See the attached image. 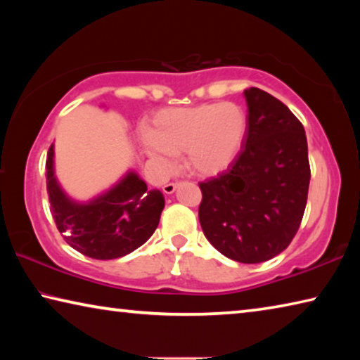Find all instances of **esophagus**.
<instances>
[{
    "instance_id": "obj_1",
    "label": "esophagus",
    "mask_w": 360,
    "mask_h": 360,
    "mask_svg": "<svg viewBox=\"0 0 360 360\" xmlns=\"http://www.w3.org/2000/svg\"><path fill=\"white\" fill-rule=\"evenodd\" d=\"M179 187V182H168V184L163 186V192H165L167 195H172L176 192V188Z\"/></svg>"
}]
</instances>
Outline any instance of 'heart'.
<instances>
[{"instance_id":"b5f03b06","label":"heart","mask_w":360,"mask_h":360,"mask_svg":"<svg viewBox=\"0 0 360 360\" xmlns=\"http://www.w3.org/2000/svg\"><path fill=\"white\" fill-rule=\"evenodd\" d=\"M249 131L246 109L238 103H203L158 111L148 125L149 157L163 169L184 154L186 167L197 176L221 174L245 148Z\"/></svg>"}]
</instances>
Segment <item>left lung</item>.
Segmentation results:
<instances>
[{
	"mask_svg": "<svg viewBox=\"0 0 360 360\" xmlns=\"http://www.w3.org/2000/svg\"><path fill=\"white\" fill-rule=\"evenodd\" d=\"M249 131L227 172L200 182L198 219L219 252L260 264L290 245L300 227L311 172L302 122L275 96L245 90Z\"/></svg>",
	"mask_w": 360,
	"mask_h": 360,
	"instance_id": "obj_1",
	"label": "left lung"
}]
</instances>
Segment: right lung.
<instances>
[{"instance_id": "add662e5", "label": "right lung", "mask_w": 360, "mask_h": 360, "mask_svg": "<svg viewBox=\"0 0 360 360\" xmlns=\"http://www.w3.org/2000/svg\"><path fill=\"white\" fill-rule=\"evenodd\" d=\"M47 193L57 229L65 241L87 257L119 259L148 241L154 233L165 198L150 191L135 172H129L108 192L87 203L71 200L53 172V144L46 160Z\"/></svg>"}]
</instances>
